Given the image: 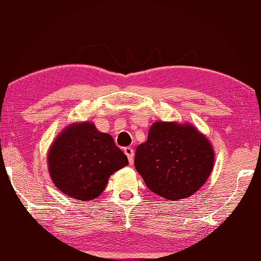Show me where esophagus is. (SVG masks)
Masks as SVG:
<instances>
[{
	"label": "esophagus",
	"mask_w": 261,
	"mask_h": 261,
	"mask_svg": "<svg viewBox=\"0 0 261 261\" xmlns=\"http://www.w3.org/2000/svg\"><path fill=\"white\" fill-rule=\"evenodd\" d=\"M123 151H124V154L126 155L127 160H129V163H130V164H132V162H134V157H135L134 149H132L131 147H125Z\"/></svg>",
	"instance_id": "34e87169"
}]
</instances>
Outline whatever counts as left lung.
Masks as SVG:
<instances>
[{
    "label": "left lung",
    "instance_id": "obj_1",
    "mask_svg": "<svg viewBox=\"0 0 261 261\" xmlns=\"http://www.w3.org/2000/svg\"><path fill=\"white\" fill-rule=\"evenodd\" d=\"M213 146L197 127L155 122L147 141L137 147L135 166L150 191L170 200L198 191L214 167Z\"/></svg>",
    "mask_w": 261,
    "mask_h": 261
}]
</instances>
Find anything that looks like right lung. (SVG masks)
<instances>
[{"instance_id": "1", "label": "right lung", "mask_w": 261, "mask_h": 261, "mask_svg": "<svg viewBox=\"0 0 261 261\" xmlns=\"http://www.w3.org/2000/svg\"><path fill=\"white\" fill-rule=\"evenodd\" d=\"M47 164L50 178L61 192L87 201L104 191L109 177L127 165V158L112 136L86 121L71 123L55 138Z\"/></svg>"}]
</instances>
